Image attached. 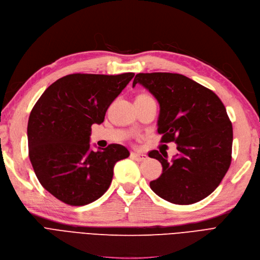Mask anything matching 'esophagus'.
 <instances>
[{
	"label": "esophagus",
	"instance_id": "obj_1",
	"mask_svg": "<svg viewBox=\"0 0 260 260\" xmlns=\"http://www.w3.org/2000/svg\"><path fill=\"white\" fill-rule=\"evenodd\" d=\"M131 157H132L133 159L138 160V161H143V160L147 159V155L143 154V153H140V151H132V153H131Z\"/></svg>",
	"mask_w": 260,
	"mask_h": 260
}]
</instances>
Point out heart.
Returning <instances> with one entry per match:
<instances>
[{"instance_id":"b5f03b06","label":"heart","mask_w":260,"mask_h":260,"mask_svg":"<svg viewBox=\"0 0 260 260\" xmlns=\"http://www.w3.org/2000/svg\"><path fill=\"white\" fill-rule=\"evenodd\" d=\"M141 95H146V94H141Z\"/></svg>"}]
</instances>
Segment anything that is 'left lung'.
<instances>
[{
  "label": "left lung",
  "mask_w": 260,
  "mask_h": 260,
  "mask_svg": "<svg viewBox=\"0 0 260 260\" xmlns=\"http://www.w3.org/2000/svg\"><path fill=\"white\" fill-rule=\"evenodd\" d=\"M141 84L160 105L158 133L161 143L175 142L178 154L151 150L162 174L149 186L171 203L192 204L207 198L220 184L231 164L234 131L226 107L211 89L176 73H139Z\"/></svg>",
  "instance_id": "obj_1"
}]
</instances>
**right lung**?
Segmentation results:
<instances>
[{
	"label": "right lung",
	"instance_id": "obj_1",
	"mask_svg": "<svg viewBox=\"0 0 260 260\" xmlns=\"http://www.w3.org/2000/svg\"><path fill=\"white\" fill-rule=\"evenodd\" d=\"M134 73H75L51 84L31 111L28 145L31 165L41 185L66 204L80 207L109 189L117 161L129 150L110 144L90 149L91 126L105 113Z\"/></svg>",
	"mask_w": 260,
	"mask_h": 260
}]
</instances>
